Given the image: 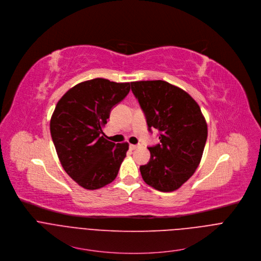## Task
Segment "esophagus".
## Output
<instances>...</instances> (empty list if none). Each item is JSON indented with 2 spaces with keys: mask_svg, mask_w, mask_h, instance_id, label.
Instances as JSON below:
<instances>
[{
  "mask_svg": "<svg viewBox=\"0 0 261 261\" xmlns=\"http://www.w3.org/2000/svg\"><path fill=\"white\" fill-rule=\"evenodd\" d=\"M138 147H140V145H133V144L129 145V148H130L132 150H135V149H137Z\"/></svg>",
  "mask_w": 261,
  "mask_h": 261,
  "instance_id": "esophagus-1",
  "label": "esophagus"
}]
</instances>
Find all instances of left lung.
Here are the masks:
<instances>
[{
    "label": "left lung",
    "instance_id": "1",
    "mask_svg": "<svg viewBox=\"0 0 261 261\" xmlns=\"http://www.w3.org/2000/svg\"><path fill=\"white\" fill-rule=\"evenodd\" d=\"M148 130H159L160 143L148 147L150 160L141 166L143 180L164 192L178 189L198 167L207 137L197 102L183 89L163 80L132 82Z\"/></svg>",
    "mask_w": 261,
    "mask_h": 261
}]
</instances>
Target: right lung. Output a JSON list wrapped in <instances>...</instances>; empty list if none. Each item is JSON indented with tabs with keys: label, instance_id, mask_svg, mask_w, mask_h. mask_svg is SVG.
Here are the masks:
<instances>
[{
	"label": "right lung",
	"instance_id": "1",
	"mask_svg": "<svg viewBox=\"0 0 261 261\" xmlns=\"http://www.w3.org/2000/svg\"><path fill=\"white\" fill-rule=\"evenodd\" d=\"M129 90V83L95 78L75 85L57 103L51 138L64 170L85 189L111 183L126 156L128 144L108 141L102 128Z\"/></svg>",
	"mask_w": 261,
	"mask_h": 261
}]
</instances>
